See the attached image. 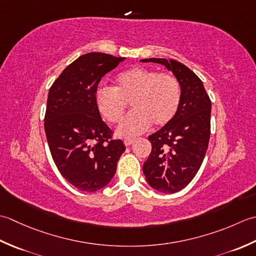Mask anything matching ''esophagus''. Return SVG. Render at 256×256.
Listing matches in <instances>:
<instances>
[{
  "label": "esophagus",
  "instance_id": "1",
  "mask_svg": "<svg viewBox=\"0 0 256 256\" xmlns=\"http://www.w3.org/2000/svg\"><path fill=\"white\" fill-rule=\"evenodd\" d=\"M134 138H126V139H124V144H126V146H130L132 144H134Z\"/></svg>",
  "mask_w": 256,
  "mask_h": 256
}]
</instances>
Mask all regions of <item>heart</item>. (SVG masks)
<instances>
[{
    "mask_svg": "<svg viewBox=\"0 0 256 256\" xmlns=\"http://www.w3.org/2000/svg\"><path fill=\"white\" fill-rule=\"evenodd\" d=\"M95 100L110 124L120 120L130 102L132 110L119 124L117 134L132 137L146 132L151 124L164 127L174 120L181 102V85L171 72L134 67L117 76L116 87H98Z\"/></svg>",
    "mask_w": 256,
    "mask_h": 256,
    "instance_id": "obj_1",
    "label": "heart"
}]
</instances>
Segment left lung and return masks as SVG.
I'll use <instances>...</instances> for the list:
<instances>
[{"label": "left lung", "mask_w": 256, "mask_h": 256, "mask_svg": "<svg viewBox=\"0 0 256 256\" xmlns=\"http://www.w3.org/2000/svg\"><path fill=\"white\" fill-rule=\"evenodd\" d=\"M166 66L181 85V102L174 120L148 139L152 149L142 170L148 184L164 194L184 189L204 159L211 132V100L194 72L174 60L147 58Z\"/></svg>", "instance_id": "1"}]
</instances>
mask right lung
<instances>
[{
    "label": "right lung",
    "instance_id": "add662e5",
    "mask_svg": "<svg viewBox=\"0 0 256 256\" xmlns=\"http://www.w3.org/2000/svg\"><path fill=\"white\" fill-rule=\"evenodd\" d=\"M124 60L104 53L82 55L50 88L44 127L50 154L60 174L82 191L107 186L126 149L112 138L95 100L102 77Z\"/></svg>",
    "mask_w": 256,
    "mask_h": 256
}]
</instances>
